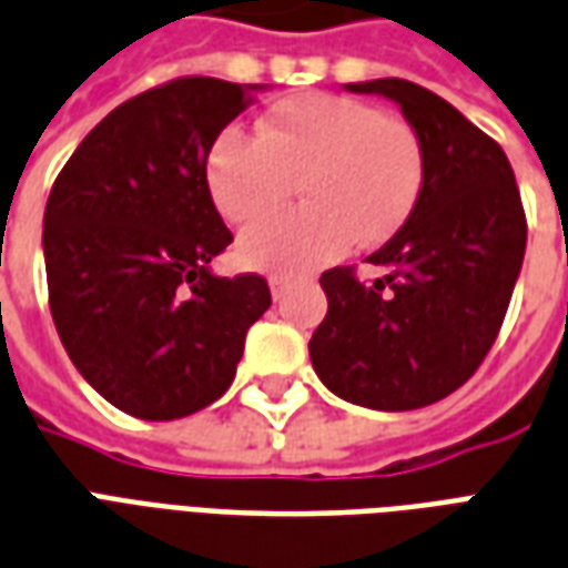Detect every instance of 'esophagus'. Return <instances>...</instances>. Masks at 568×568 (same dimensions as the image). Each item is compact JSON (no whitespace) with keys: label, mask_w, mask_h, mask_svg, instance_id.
<instances>
[{"label":"esophagus","mask_w":568,"mask_h":568,"mask_svg":"<svg viewBox=\"0 0 568 568\" xmlns=\"http://www.w3.org/2000/svg\"><path fill=\"white\" fill-rule=\"evenodd\" d=\"M268 290H272V300L281 302V300H284V293H287V281H284V278H268Z\"/></svg>","instance_id":"obj_1"}]
</instances>
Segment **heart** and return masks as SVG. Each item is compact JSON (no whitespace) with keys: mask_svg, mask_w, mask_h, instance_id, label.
Returning a JSON list of instances; mask_svg holds the SVG:
<instances>
[{"mask_svg":"<svg viewBox=\"0 0 568 568\" xmlns=\"http://www.w3.org/2000/svg\"><path fill=\"white\" fill-rule=\"evenodd\" d=\"M424 175L412 123L333 93L268 109L256 139L230 126L205 156L211 202L230 223L266 217L300 181L302 209L256 223L235 244L244 268L268 275L326 266L354 242H387L415 211Z\"/></svg>","mask_w":568,"mask_h":568,"instance_id":"b5f03b06","label":"heart"}]
</instances>
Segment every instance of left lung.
<instances>
[{"mask_svg": "<svg viewBox=\"0 0 568 568\" xmlns=\"http://www.w3.org/2000/svg\"><path fill=\"white\" fill-rule=\"evenodd\" d=\"M345 87L399 105L426 175L408 221L369 256L384 278L359 284L345 266L321 275L329 308L308 354L345 403L412 412L445 399L487 357L524 266L527 217L505 151L450 102L403 78Z\"/></svg>", "mask_w": 568, "mask_h": 568, "instance_id": "left-lung-1", "label": "left lung"}]
</instances>
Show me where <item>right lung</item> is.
<instances>
[{
	"label": "right lung",
	"mask_w": 568,
	"mask_h": 568,
	"mask_svg": "<svg viewBox=\"0 0 568 568\" xmlns=\"http://www.w3.org/2000/svg\"><path fill=\"white\" fill-rule=\"evenodd\" d=\"M266 84L178 78L87 132L44 209V268L65 354L93 390L142 420H175L230 390L244 335L272 296L221 278L233 242L205 184L223 126Z\"/></svg>",
	"instance_id": "right-lung-1"
}]
</instances>
